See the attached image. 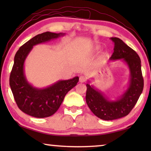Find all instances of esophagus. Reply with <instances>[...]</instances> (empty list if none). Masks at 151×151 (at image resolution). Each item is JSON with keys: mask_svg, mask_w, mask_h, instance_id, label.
<instances>
[{"mask_svg": "<svg viewBox=\"0 0 151 151\" xmlns=\"http://www.w3.org/2000/svg\"><path fill=\"white\" fill-rule=\"evenodd\" d=\"M86 77L85 76H81L80 77H79V82H80V83H85V82L86 81Z\"/></svg>", "mask_w": 151, "mask_h": 151, "instance_id": "1", "label": "esophagus"}]
</instances>
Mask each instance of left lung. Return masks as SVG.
<instances>
[{
  "label": "left lung",
  "mask_w": 151,
  "mask_h": 151,
  "mask_svg": "<svg viewBox=\"0 0 151 151\" xmlns=\"http://www.w3.org/2000/svg\"><path fill=\"white\" fill-rule=\"evenodd\" d=\"M111 39L114 43V47L110 60H122L126 63L130 71V80L127 90L113 101L91 85L89 81L86 84V104L94 115L104 121L120 119L129 114L139 99L144 86L139 56L121 39L116 37Z\"/></svg>",
  "instance_id": "obj_1"
}]
</instances>
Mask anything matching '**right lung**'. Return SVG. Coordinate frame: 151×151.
I'll use <instances>...</instances> for the list:
<instances>
[{
    "instance_id": "obj_1",
    "label": "right lung",
    "mask_w": 151,
    "mask_h": 151,
    "mask_svg": "<svg viewBox=\"0 0 151 151\" xmlns=\"http://www.w3.org/2000/svg\"><path fill=\"white\" fill-rule=\"evenodd\" d=\"M65 35V33L43 32L35 36L20 47L14 58L9 83L14 100L21 111L36 118H45L54 114L68 91L76 85L78 76L58 81L46 88L34 87L24 75V65L34 46Z\"/></svg>"
}]
</instances>
